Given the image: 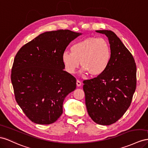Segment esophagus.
Returning a JSON list of instances; mask_svg holds the SVG:
<instances>
[{
  "label": "esophagus",
  "mask_w": 148,
  "mask_h": 148,
  "mask_svg": "<svg viewBox=\"0 0 148 148\" xmlns=\"http://www.w3.org/2000/svg\"><path fill=\"white\" fill-rule=\"evenodd\" d=\"M77 86H80L82 85V82L79 80L77 81Z\"/></svg>",
  "instance_id": "34e87169"
}]
</instances>
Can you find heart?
Returning a JSON list of instances; mask_svg holds the SVG:
<instances>
[{"label":"heart","instance_id":"1","mask_svg":"<svg viewBox=\"0 0 148 148\" xmlns=\"http://www.w3.org/2000/svg\"><path fill=\"white\" fill-rule=\"evenodd\" d=\"M71 51L62 54V62L67 72L73 73L79 65L82 73L87 72L91 77L105 72L111 58V48L109 42L103 38L87 37L71 47Z\"/></svg>","mask_w":148,"mask_h":148}]
</instances>
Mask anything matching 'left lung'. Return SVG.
Returning <instances> with one entry per match:
<instances>
[{
    "label": "left lung",
    "mask_w": 148,
    "mask_h": 148,
    "mask_svg": "<svg viewBox=\"0 0 148 148\" xmlns=\"http://www.w3.org/2000/svg\"><path fill=\"white\" fill-rule=\"evenodd\" d=\"M105 34L111 48L110 63L101 75L83 81L88 113L98 125L116 122L130 107L136 88V65L130 51L111 30Z\"/></svg>",
    "instance_id": "left-lung-1"
}]
</instances>
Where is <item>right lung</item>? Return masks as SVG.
<instances>
[{
  "label": "right lung",
  "instance_id": "1",
  "mask_svg": "<svg viewBox=\"0 0 148 148\" xmlns=\"http://www.w3.org/2000/svg\"><path fill=\"white\" fill-rule=\"evenodd\" d=\"M82 34L69 30L46 32L21 47L11 73L15 98L32 122L53 123L63 113L65 97L77 87L65 69L62 54Z\"/></svg>",
  "mask_w": 148,
  "mask_h": 148
}]
</instances>
